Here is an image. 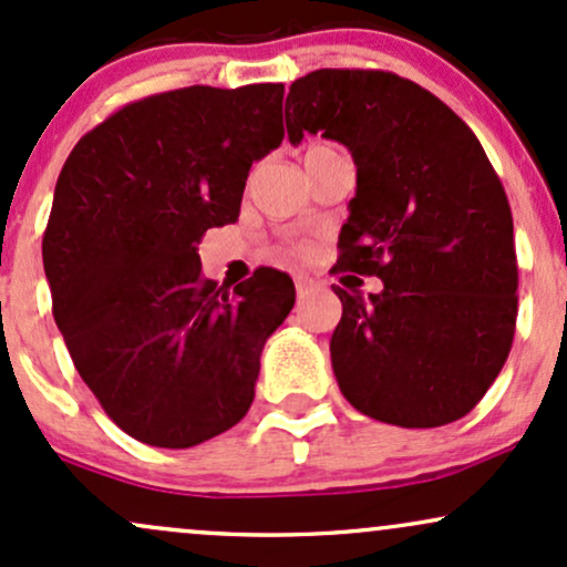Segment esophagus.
Returning <instances> with one entry per match:
<instances>
[{"mask_svg": "<svg viewBox=\"0 0 567 567\" xmlns=\"http://www.w3.org/2000/svg\"><path fill=\"white\" fill-rule=\"evenodd\" d=\"M317 288V282L311 277H303V275H298L296 277V292H298V298H306V296H311V290Z\"/></svg>", "mask_w": 567, "mask_h": 567, "instance_id": "esophagus-1", "label": "esophagus"}]
</instances>
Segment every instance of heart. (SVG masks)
<instances>
[{
    "mask_svg": "<svg viewBox=\"0 0 567 567\" xmlns=\"http://www.w3.org/2000/svg\"><path fill=\"white\" fill-rule=\"evenodd\" d=\"M301 250H303V247H301Z\"/></svg>",
    "mask_w": 567,
    "mask_h": 567,
    "instance_id": "1",
    "label": "heart"
}]
</instances>
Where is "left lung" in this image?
I'll list each match as a JSON object with an SVG mask.
<instances>
[{"instance_id": "8db88e82", "label": "left lung", "mask_w": 567, "mask_h": 567, "mask_svg": "<svg viewBox=\"0 0 567 567\" xmlns=\"http://www.w3.org/2000/svg\"><path fill=\"white\" fill-rule=\"evenodd\" d=\"M285 125L290 143L322 133L351 152L357 194L333 271L383 282L368 298L336 288L330 360L343 396L405 429L464 419L504 368L517 322L509 199L477 135L421 84L373 69L296 80Z\"/></svg>"}]
</instances>
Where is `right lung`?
<instances>
[{
  "instance_id": "right-lung-1",
  "label": "right lung",
  "mask_w": 567,
  "mask_h": 567,
  "mask_svg": "<svg viewBox=\"0 0 567 567\" xmlns=\"http://www.w3.org/2000/svg\"><path fill=\"white\" fill-rule=\"evenodd\" d=\"M282 84L171 90L82 135L42 237L74 368L130 437L192 447L252 405L261 351L296 303L285 271L218 285L202 234L239 218L247 173L285 138Z\"/></svg>"
}]
</instances>
